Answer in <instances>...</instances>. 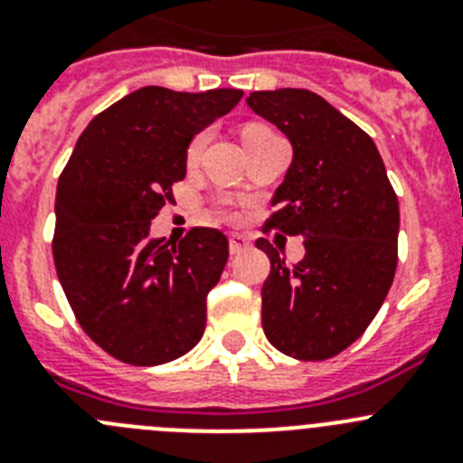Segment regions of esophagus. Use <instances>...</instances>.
<instances>
[{
    "instance_id": "1",
    "label": "esophagus",
    "mask_w": 463,
    "mask_h": 463,
    "mask_svg": "<svg viewBox=\"0 0 463 463\" xmlns=\"http://www.w3.org/2000/svg\"><path fill=\"white\" fill-rule=\"evenodd\" d=\"M250 248V239L243 234H229V252L232 255H239V252L248 250Z\"/></svg>"
}]
</instances>
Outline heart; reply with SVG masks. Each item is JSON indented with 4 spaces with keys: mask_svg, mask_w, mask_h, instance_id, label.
Here are the masks:
<instances>
[{
    "mask_svg": "<svg viewBox=\"0 0 463 463\" xmlns=\"http://www.w3.org/2000/svg\"><path fill=\"white\" fill-rule=\"evenodd\" d=\"M264 134H271L267 127H260V125L245 127L243 141H245V138H252V137H264ZM202 148H203V137H196L194 141L190 143V148H187V162H190V165H194L196 159H199V155H202Z\"/></svg>",
    "mask_w": 463,
    "mask_h": 463,
    "instance_id": "heart-1",
    "label": "heart"
}]
</instances>
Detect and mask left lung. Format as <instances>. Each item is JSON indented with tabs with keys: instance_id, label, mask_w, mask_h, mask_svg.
Masks as SVG:
<instances>
[{
	"instance_id": "left-lung-1",
	"label": "left lung",
	"mask_w": 463,
	"mask_h": 463,
	"mask_svg": "<svg viewBox=\"0 0 463 463\" xmlns=\"http://www.w3.org/2000/svg\"><path fill=\"white\" fill-rule=\"evenodd\" d=\"M248 106L273 122L294 150L264 229L304 236L297 264L269 243L261 326L282 354L320 362L362 336L396 271L399 199L373 138L320 94L280 88L250 92Z\"/></svg>"
}]
</instances>
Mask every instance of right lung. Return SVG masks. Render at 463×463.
Segmentation results:
<instances>
[{
  "label": "right lung",
  "mask_w": 463,
  "mask_h": 463,
  "mask_svg": "<svg viewBox=\"0 0 463 463\" xmlns=\"http://www.w3.org/2000/svg\"><path fill=\"white\" fill-rule=\"evenodd\" d=\"M243 92L148 85L101 110L80 134L55 194L57 278L83 331L110 357L157 366L190 353L206 297L229 257L222 232L150 239V220L185 178L187 146Z\"/></svg>",
  "instance_id": "1"
}]
</instances>
